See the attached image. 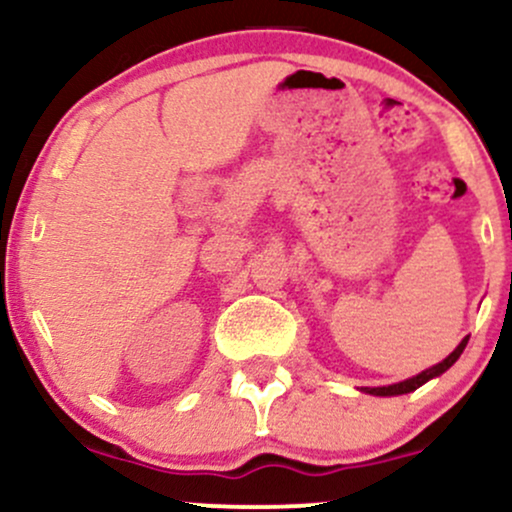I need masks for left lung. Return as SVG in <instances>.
Instances as JSON below:
<instances>
[{"label":"left lung","instance_id":"8db88e82","mask_svg":"<svg viewBox=\"0 0 512 512\" xmlns=\"http://www.w3.org/2000/svg\"><path fill=\"white\" fill-rule=\"evenodd\" d=\"M469 339L464 337L460 344L455 346V351H452L450 356H445L443 361L436 363V366L421 370L419 375H414V378H407L402 380V383H392V385H383V387H361V392H366V395H375V397H397V395H407V392H414L416 387H421L424 383H428V380L438 378V375H443L445 370H448L452 363L460 358V354L464 351V346H467Z\"/></svg>","mask_w":512,"mask_h":512}]
</instances>
